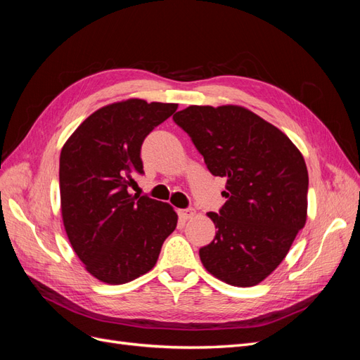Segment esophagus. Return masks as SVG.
<instances>
[{
    "mask_svg": "<svg viewBox=\"0 0 360 360\" xmlns=\"http://www.w3.org/2000/svg\"><path fill=\"white\" fill-rule=\"evenodd\" d=\"M195 214V210L193 209H184V210H179V216H180V219H183V221H188V219H191V217Z\"/></svg>",
    "mask_w": 360,
    "mask_h": 360,
    "instance_id": "esophagus-1",
    "label": "esophagus"
}]
</instances>
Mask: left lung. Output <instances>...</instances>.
Instances as JSON below:
<instances>
[{
    "instance_id": "1",
    "label": "left lung",
    "mask_w": 360,
    "mask_h": 360,
    "mask_svg": "<svg viewBox=\"0 0 360 360\" xmlns=\"http://www.w3.org/2000/svg\"><path fill=\"white\" fill-rule=\"evenodd\" d=\"M213 176L225 177L217 228L200 249L202 266L236 287L259 284L285 258L307 222L308 169L278 127L236 105H192L172 117Z\"/></svg>"
}]
</instances>
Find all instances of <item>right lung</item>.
I'll use <instances>...</instances> for the list:
<instances>
[{"label":"right lung","instance_id":"add662e5","mask_svg":"<svg viewBox=\"0 0 360 360\" xmlns=\"http://www.w3.org/2000/svg\"><path fill=\"white\" fill-rule=\"evenodd\" d=\"M177 103L129 99L84 120L60 155L61 214L69 242L86 271L120 285L155 267L177 213L147 195H130L144 174L141 146Z\"/></svg>","mask_w":360,"mask_h":360}]
</instances>
